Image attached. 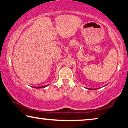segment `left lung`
I'll return each mask as SVG.
<instances>
[{
    "mask_svg": "<svg viewBox=\"0 0 128 128\" xmlns=\"http://www.w3.org/2000/svg\"><path fill=\"white\" fill-rule=\"evenodd\" d=\"M92 90H94V89H92Z\"/></svg>",
    "mask_w": 128,
    "mask_h": 128,
    "instance_id": "8db88e82",
    "label": "left lung"
}]
</instances>
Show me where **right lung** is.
Returning a JSON list of instances; mask_svg holds the SVG:
<instances>
[{"label":"right lung","instance_id":"obj_1","mask_svg":"<svg viewBox=\"0 0 128 128\" xmlns=\"http://www.w3.org/2000/svg\"><path fill=\"white\" fill-rule=\"evenodd\" d=\"M48 86V85H47V86H42V87H34V88H44V87H46V86Z\"/></svg>","mask_w":128,"mask_h":128}]
</instances>
